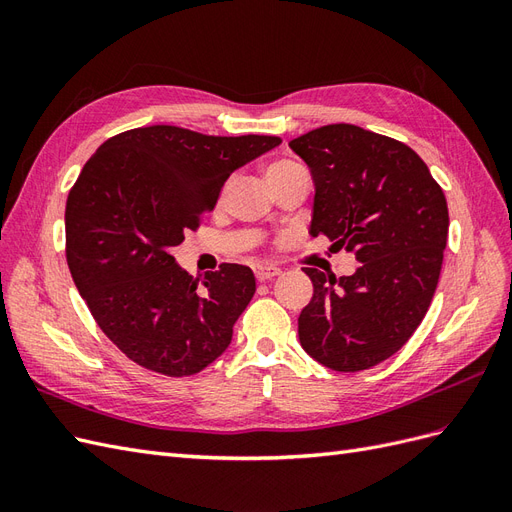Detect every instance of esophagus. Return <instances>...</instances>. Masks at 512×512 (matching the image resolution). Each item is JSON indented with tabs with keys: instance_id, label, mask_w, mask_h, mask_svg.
Returning <instances> with one entry per match:
<instances>
[{
	"instance_id": "34e87169",
	"label": "esophagus",
	"mask_w": 512,
	"mask_h": 512,
	"mask_svg": "<svg viewBox=\"0 0 512 512\" xmlns=\"http://www.w3.org/2000/svg\"><path fill=\"white\" fill-rule=\"evenodd\" d=\"M280 273L282 271L277 269V267H256L254 269V275H256L258 282H269V280H273V277H277Z\"/></svg>"
}]
</instances>
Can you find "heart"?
I'll use <instances>...</instances> for the list:
<instances>
[{
	"label": "heart",
	"mask_w": 512,
	"mask_h": 512,
	"mask_svg": "<svg viewBox=\"0 0 512 512\" xmlns=\"http://www.w3.org/2000/svg\"><path fill=\"white\" fill-rule=\"evenodd\" d=\"M294 166H299V164L292 162V160H277V162H273V164L267 168V179H271V177H275V175H282V173H286V170H290V168H294ZM228 188H230V183H226L224 188H222V192H220V203L226 198Z\"/></svg>",
	"instance_id": "heart-1"
}]
</instances>
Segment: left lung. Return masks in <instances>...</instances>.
<instances>
[{
    "label": "left lung",
    "instance_id": "8db88e82",
    "mask_svg": "<svg viewBox=\"0 0 512 512\" xmlns=\"http://www.w3.org/2000/svg\"><path fill=\"white\" fill-rule=\"evenodd\" d=\"M290 147L316 183L309 232L361 262L339 280L303 269L314 297L299 316L301 346L329 369H369L408 342L431 305L448 237L444 192L408 145L350 123Z\"/></svg>",
    "mask_w": 512,
    "mask_h": 512
}]
</instances>
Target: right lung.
Instances as JSON below:
<instances>
[{
    "label": "right lung",
    "mask_w": 512,
    "mask_h": 512,
    "mask_svg": "<svg viewBox=\"0 0 512 512\" xmlns=\"http://www.w3.org/2000/svg\"><path fill=\"white\" fill-rule=\"evenodd\" d=\"M280 143L149 126L111 136L87 160L66 203V260L98 327L132 363L185 378L228 348L256 292L252 269L224 262L194 280L170 252L200 228L230 173Z\"/></svg>",
    "instance_id": "add662e5"
}]
</instances>
